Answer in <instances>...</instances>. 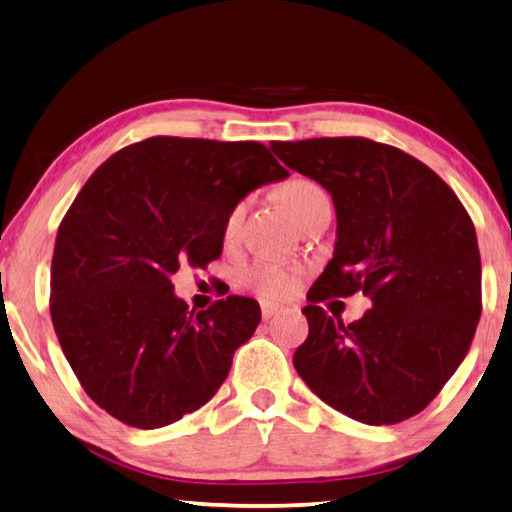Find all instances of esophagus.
I'll return each mask as SVG.
<instances>
[{
    "mask_svg": "<svg viewBox=\"0 0 512 512\" xmlns=\"http://www.w3.org/2000/svg\"><path fill=\"white\" fill-rule=\"evenodd\" d=\"M283 308L279 306V303H270V301H263L261 303V315H263V319H272L274 315H279Z\"/></svg>",
    "mask_w": 512,
    "mask_h": 512,
    "instance_id": "esophagus-1",
    "label": "esophagus"
}]
</instances>
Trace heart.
Masks as SVG:
<instances>
[{
  "instance_id": "1",
  "label": "heart",
  "mask_w": 512,
  "mask_h": 512,
  "mask_svg": "<svg viewBox=\"0 0 512 512\" xmlns=\"http://www.w3.org/2000/svg\"><path fill=\"white\" fill-rule=\"evenodd\" d=\"M326 193L321 188L310 182V179H294L283 191V204L288 206V211L294 215V220H301L303 213L310 209V204L324 197ZM245 215V204H236L229 211L227 220H224V236L233 238L238 233V227ZM245 281L249 288H254L258 294H263L267 299H281L297 288V272L292 267L276 265V263H256L245 272Z\"/></svg>"
}]
</instances>
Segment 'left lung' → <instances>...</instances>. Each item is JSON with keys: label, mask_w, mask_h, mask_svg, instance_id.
<instances>
[{"label": "left lung", "mask_w": 512, "mask_h": 512, "mask_svg": "<svg viewBox=\"0 0 512 512\" xmlns=\"http://www.w3.org/2000/svg\"><path fill=\"white\" fill-rule=\"evenodd\" d=\"M285 166L333 197L337 242L303 308L292 362L312 393L364 425L416 416L468 355L481 317L477 233L423 161L364 137L272 141ZM362 289L374 308L344 325L316 303Z\"/></svg>", "instance_id": "left-lung-1"}]
</instances>
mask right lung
<instances>
[{
	"instance_id": "1",
	"label": "right lung",
	"mask_w": 512,
	"mask_h": 512,
	"mask_svg": "<svg viewBox=\"0 0 512 512\" xmlns=\"http://www.w3.org/2000/svg\"><path fill=\"white\" fill-rule=\"evenodd\" d=\"M288 175L258 141L182 137L132 143L94 170L56 236L51 321L98 407L157 429L215 396L261 306L229 294L188 310L170 276L215 261L233 206Z\"/></svg>"
}]
</instances>
